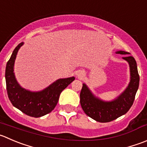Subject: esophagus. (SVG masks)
I'll list each match as a JSON object with an SVG mask.
<instances>
[{
	"label": "esophagus",
	"instance_id": "esophagus-1",
	"mask_svg": "<svg viewBox=\"0 0 147 147\" xmlns=\"http://www.w3.org/2000/svg\"><path fill=\"white\" fill-rule=\"evenodd\" d=\"M77 76H78L79 78H82L83 77V74L82 73V72H78V73H77Z\"/></svg>",
	"mask_w": 147,
	"mask_h": 147
}]
</instances>
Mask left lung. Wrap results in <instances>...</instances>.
<instances>
[{"mask_svg": "<svg viewBox=\"0 0 147 147\" xmlns=\"http://www.w3.org/2000/svg\"><path fill=\"white\" fill-rule=\"evenodd\" d=\"M120 55H129V52L119 51ZM130 66L131 81L126 90L115 100L103 102L95 98L88 87L83 84L80 95V105L85 114L91 119L100 123H107L126 114L134 103L135 95L139 85V75L137 65L132 56L123 57Z\"/></svg>", "mask_w": 147, "mask_h": 147, "instance_id": "obj_1", "label": "left lung"}]
</instances>
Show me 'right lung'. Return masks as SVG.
<instances>
[{"label": "right lung", "mask_w": 147, "mask_h": 147, "mask_svg": "<svg viewBox=\"0 0 147 147\" xmlns=\"http://www.w3.org/2000/svg\"><path fill=\"white\" fill-rule=\"evenodd\" d=\"M20 43L13 52L5 68V82L8 98L14 107L27 116L39 118L50 113L59 100V95L75 80L74 77L59 79L41 92H33L21 88L13 73V65Z\"/></svg>", "instance_id": "right-lung-1"}]
</instances>
